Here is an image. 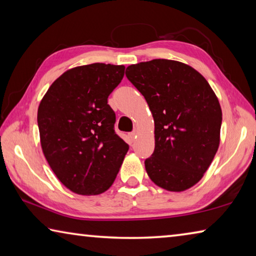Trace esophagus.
Instances as JSON below:
<instances>
[{"label": "esophagus", "instance_id": "esophagus-1", "mask_svg": "<svg viewBox=\"0 0 256 256\" xmlns=\"http://www.w3.org/2000/svg\"><path fill=\"white\" fill-rule=\"evenodd\" d=\"M136 134H138V132L136 131V130H134V131H132L131 133L128 134V136H130V138H131V140H132V141H134V140H136Z\"/></svg>", "mask_w": 256, "mask_h": 256}]
</instances>
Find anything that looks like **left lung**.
<instances>
[{"label":"left lung","mask_w":256,"mask_h":256,"mask_svg":"<svg viewBox=\"0 0 256 256\" xmlns=\"http://www.w3.org/2000/svg\"><path fill=\"white\" fill-rule=\"evenodd\" d=\"M154 120V151L144 164L150 180L180 192L196 184L218 150L222 112L210 84L193 68L157 58L126 68Z\"/></svg>","instance_id":"obj_1"}]
</instances>
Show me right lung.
<instances>
[{
	"label": "right lung",
	"instance_id": "obj_1",
	"mask_svg": "<svg viewBox=\"0 0 256 256\" xmlns=\"http://www.w3.org/2000/svg\"><path fill=\"white\" fill-rule=\"evenodd\" d=\"M124 70L104 63L71 68L53 82L38 107L42 152L58 178L74 193L105 192L128 151L115 132V112L107 100Z\"/></svg>",
	"mask_w": 256,
	"mask_h": 256
}]
</instances>
